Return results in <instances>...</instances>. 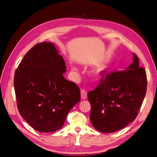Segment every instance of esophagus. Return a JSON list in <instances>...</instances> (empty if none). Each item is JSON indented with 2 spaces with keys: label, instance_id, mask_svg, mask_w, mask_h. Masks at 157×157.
Listing matches in <instances>:
<instances>
[{
  "label": "esophagus",
  "instance_id": "esophagus-1",
  "mask_svg": "<svg viewBox=\"0 0 157 157\" xmlns=\"http://www.w3.org/2000/svg\"><path fill=\"white\" fill-rule=\"evenodd\" d=\"M87 98V92L85 90H81V98L82 99H86Z\"/></svg>",
  "mask_w": 157,
  "mask_h": 157
}]
</instances>
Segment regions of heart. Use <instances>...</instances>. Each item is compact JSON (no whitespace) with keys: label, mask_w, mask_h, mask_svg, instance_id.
Listing matches in <instances>:
<instances>
[{"label":"heart","mask_w":157,"mask_h":157,"mask_svg":"<svg viewBox=\"0 0 157 157\" xmlns=\"http://www.w3.org/2000/svg\"><path fill=\"white\" fill-rule=\"evenodd\" d=\"M72 70H74V71H75V70H76V67H72Z\"/></svg>","instance_id":"b5f03b06"}]
</instances>
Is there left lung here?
<instances>
[{
  "label": "left lung",
  "instance_id": "left-lung-1",
  "mask_svg": "<svg viewBox=\"0 0 157 157\" xmlns=\"http://www.w3.org/2000/svg\"><path fill=\"white\" fill-rule=\"evenodd\" d=\"M124 71L105 73L98 86L87 94L91 104L90 120L98 131L109 133L125 127L138 115L146 95L145 70L139 66V59Z\"/></svg>",
  "mask_w": 157,
  "mask_h": 157
}]
</instances>
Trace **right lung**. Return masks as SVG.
<instances>
[{"instance_id": "right-lung-1", "label": "right lung", "mask_w": 157, "mask_h": 157, "mask_svg": "<svg viewBox=\"0 0 157 157\" xmlns=\"http://www.w3.org/2000/svg\"><path fill=\"white\" fill-rule=\"evenodd\" d=\"M52 42L36 44L15 71L14 87L20 114L35 130L54 132L80 101L76 84L63 77V57Z\"/></svg>"}]
</instances>
